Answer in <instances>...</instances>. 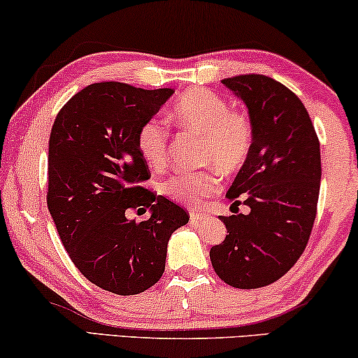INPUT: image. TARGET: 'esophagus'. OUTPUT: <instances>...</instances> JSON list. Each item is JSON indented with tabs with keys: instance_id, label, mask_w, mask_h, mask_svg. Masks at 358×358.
Wrapping results in <instances>:
<instances>
[{
	"instance_id": "1",
	"label": "esophagus",
	"mask_w": 358,
	"mask_h": 358,
	"mask_svg": "<svg viewBox=\"0 0 358 358\" xmlns=\"http://www.w3.org/2000/svg\"><path fill=\"white\" fill-rule=\"evenodd\" d=\"M208 218L207 213H200V212H190V220L192 222H200V220H205Z\"/></svg>"
}]
</instances>
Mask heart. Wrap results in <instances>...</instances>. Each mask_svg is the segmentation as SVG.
Masks as SVG:
<instances>
[{
    "label": "heart",
    "instance_id": "1",
    "mask_svg": "<svg viewBox=\"0 0 358 358\" xmlns=\"http://www.w3.org/2000/svg\"><path fill=\"white\" fill-rule=\"evenodd\" d=\"M169 120L182 131L202 140V163L231 174L246 163L252 150V125L248 115L229 109L227 101L212 91L194 87L179 96L169 112ZM138 153L153 169L164 168L168 159V129L163 122L148 120L136 136ZM220 187L215 169L176 174L161 185L174 202L192 205Z\"/></svg>",
    "mask_w": 358,
    "mask_h": 358
}]
</instances>
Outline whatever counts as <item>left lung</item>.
Listing matches in <instances>:
<instances>
[{
  "instance_id": "left-lung-1",
  "label": "left lung",
  "mask_w": 358,
  "mask_h": 358,
  "mask_svg": "<svg viewBox=\"0 0 358 358\" xmlns=\"http://www.w3.org/2000/svg\"><path fill=\"white\" fill-rule=\"evenodd\" d=\"M222 83L244 102L252 125V150L227 192L249 213L220 217L228 234L210 249V261L228 285L251 290L285 275L305 251L320 197L321 151L308 110L282 83L262 75Z\"/></svg>"
}]
</instances>
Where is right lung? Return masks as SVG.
<instances>
[{
  "label": "right lung",
  "mask_w": 358,
  "mask_h": 358,
  "mask_svg": "<svg viewBox=\"0 0 358 358\" xmlns=\"http://www.w3.org/2000/svg\"><path fill=\"white\" fill-rule=\"evenodd\" d=\"M173 94L94 83L62 107L50 131L48 212L83 275L117 295L159 280L171 234L189 222L179 205L136 185L150 178L136 136ZM135 208H150V218L127 219Z\"/></svg>",
  "instance_id": "1"
}]
</instances>
